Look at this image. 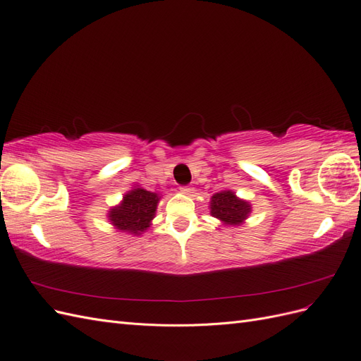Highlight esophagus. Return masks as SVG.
Masks as SVG:
<instances>
[{
  "mask_svg": "<svg viewBox=\"0 0 361 361\" xmlns=\"http://www.w3.org/2000/svg\"><path fill=\"white\" fill-rule=\"evenodd\" d=\"M180 192L190 195V194L192 192V188H191V187H187V185H182V187H180Z\"/></svg>",
  "mask_w": 361,
  "mask_h": 361,
  "instance_id": "obj_1",
  "label": "esophagus"
}]
</instances>
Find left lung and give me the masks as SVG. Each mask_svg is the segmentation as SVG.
Masks as SVG:
<instances>
[{"mask_svg":"<svg viewBox=\"0 0 361 361\" xmlns=\"http://www.w3.org/2000/svg\"><path fill=\"white\" fill-rule=\"evenodd\" d=\"M251 206L238 199L232 191H221L212 195L211 199V214L218 220L224 221V224L236 226L241 224L248 216Z\"/></svg>","mask_w":361,"mask_h":361,"instance_id":"left-lung-1","label":"left lung"}]
</instances>
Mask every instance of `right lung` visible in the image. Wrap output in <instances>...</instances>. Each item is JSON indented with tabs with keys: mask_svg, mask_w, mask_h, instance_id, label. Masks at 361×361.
Returning <instances> with one entry per match:
<instances>
[{
	"mask_svg": "<svg viewBox=\"0 0 361 361\" xmlns=\"http://www.w3.org/2000/svg\"><path fill=\"white\" fill-rule=\"evenodd\" d=\"M159 197L157 192L135 188L125 194L123 202L110 211V221L116 228L138 235L150 226Z\"/></svg>",
	"mask_w": 361,
	"mask_h": 361,
	"instance_id": "add662e5",
	"label": "right lung"
}]
</instances>
